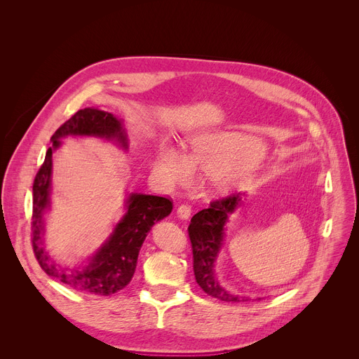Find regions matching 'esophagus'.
Returning <instances> with one entry per match:
<instances>
[{
    "instance_id": "34e87169",
    "label": "esophagus",
    "mask_w": 359,
    "mask_h": 359,
    "mask_svg": "<svg viewBox=\"0 0 359 359\" xmlns=\"http://www.w3.org/2000/svg\"><path fill=\"white\" fill-rule=\"evenodd\" d=\"M191 213V206L189 203H182L179 208H177V216L180 219H187Z\"/></svg>"
}]
</instances>
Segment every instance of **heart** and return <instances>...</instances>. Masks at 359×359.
I'll return each instance as SVG.
<instances>
[{"mask_svg":"<svg viewBox=\"0 0 359 359\" xmlns=\"http://www.w3.org/2000/svg\"><path fill=\"white\" fill-rule=\"evenodd\" d=\"M264 150L246 135L208 132L194 136L189 154L161 146L153 158V172L169 184H183L193 177V169L215 175L219 187L229 191L245 182L259 165Z\"/></svg>","mask_w":359,"mask_h":359,"instance_id":"1","label":"heart"}]
</instances>
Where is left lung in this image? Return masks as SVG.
<instances>
[{
    "label": "left lung",
    "mask_w": 359,
    "mask_h": 359,
    "mask_svg": "<svg viewBox=\"0 0 359 359\" xmlns=\"http://www.w3.org/2000/svg\"><path fill=\"white\" fill-rule=\"evenodd\" d=\"M241 203L242 193H232L231 196L213 201L208 209L191 217L187 227L193 252L194 278L208 295L223 302L248 301L223 289L215 276V262L223 242L224 224Z\"/></svg>",
    "instance_id": "1"
}]
</instances>
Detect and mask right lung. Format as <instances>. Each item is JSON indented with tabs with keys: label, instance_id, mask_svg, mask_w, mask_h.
<instances>
[{
	"label": "right lung",
	"instance_id": "right-lung-1",
	"mask_svg": "<svg viewBox=\"0 0 359 359\" xmlns=\"http://www.w3.org/2000/svg\"><path fill=\"white\" fill-rule=\"evenodd\" d=\"M66 136L116 139L127 149V136L121 120L103 110L90 107L79 110L55 130V133L51 136L53 146L48 147L44 163L32 184V250H34L39 265L48 276L77 292L97 297H110L132 280L137 266L139 252L147 233L156 222L170 215L173 202L161 196L132 193L126 202V215L116 224L114 232L104 245L90 257L88 265L66 268L55 264L43 243L44 213L50 208L53 153L60 147V139Z\"/></svg>",
	"mask_w": 359,
	"mask_h": 359
}]
</instances>
